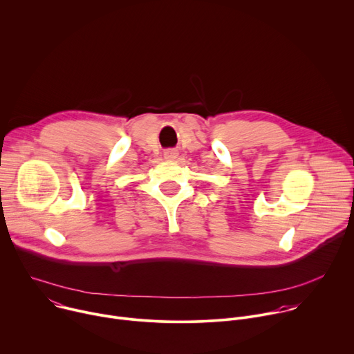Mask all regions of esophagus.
<instances>
[{"mask_svg":"<svg viewBox=\"0 0 354 354\" xmlns=\"http://www.w3.org/2000/svg\"><path fill=\"white\" fill-rule=\"evenodd\" d=\"M164 157H165V160H168V161H174V160H176V157H178V151H176V149H172V148H171V149H167Z\"/></svg>","mask_w":354,"mask_h":354,"instance_id":"34e87169","label":"esophagus"}]
</instances>
